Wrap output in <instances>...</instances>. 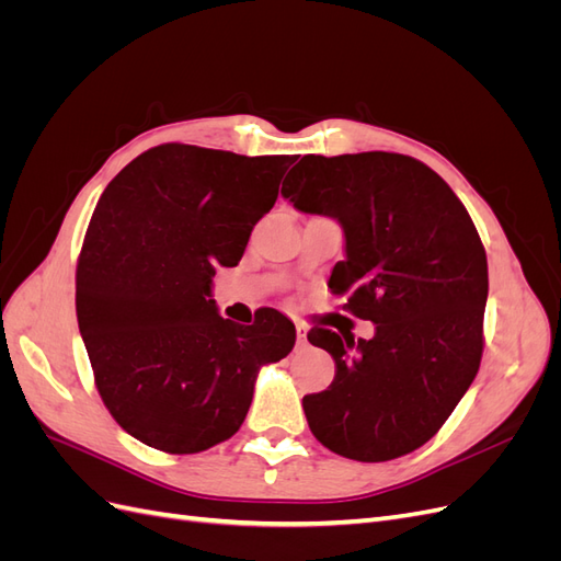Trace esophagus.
Returning a JSON list of instances; mask_svg holds the SVG:
<instances>
[{"label":"esophagus","mask_w":561,"mask_h":561,"mask_svg":"<svg viewBox=\"0 0 561 561\" xmlns=\"http://www.w3.org/2000/svg\"><path fill=\"white\" fill-rule=\"evenodd\" d=\"M307 325H297V344H307Z\"/></svg>","instance_id":"esophagus-1"}]
</instances>
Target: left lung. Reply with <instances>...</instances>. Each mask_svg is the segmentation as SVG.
I'll list each match as a JSON object with an SVG mask.
<instances>
[{"label": "left lung", "mask_w": 561, "mask_h": 561, "mask_svg": "<svg viewBox=\"0 0 561 561\" xmlns=\"http://www.w3.org/2000/svg\"><path fill=\"white\" fill-rule=\"evenodd\" d=\"M280 194L342 225L346 254L328 285L375 322V336L358 342L309 332L336 367L328 390L301 400L311 433L365 463L419 449L480 369L489 276L468 210L428 165L388 151L307 154Z\"/></svg>", "instance_id": "1"}]
</instances>
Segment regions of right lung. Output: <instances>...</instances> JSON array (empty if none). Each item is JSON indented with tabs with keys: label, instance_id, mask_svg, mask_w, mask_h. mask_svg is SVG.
Returning a JSON list of instances; mask_svg holds the SVG:
<instances>
[{
	"label": "right lung",
	"instance_id": "obj_1",
	"mask_svg": "<svg viewBox=\"0 0 561 561\" xmlns=\"http://www.w3.org/2000/svg\"><path fill=\"white\" fill-rule=\"evenodd\" d=\"M295 157L159 145L100 196L77 266V320L118 426L147 447L196 454L250 410L260 369L295 346L290 318L219 316L215 266H236Z\"/></svg>",
	"mask_w": 561,
	"mask_h": 561
}]
</instances>
